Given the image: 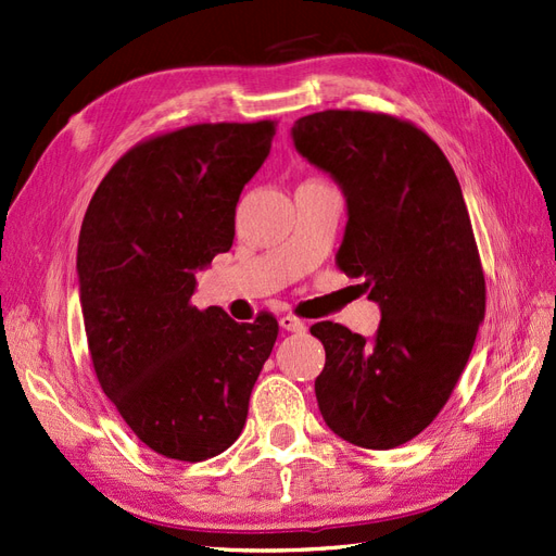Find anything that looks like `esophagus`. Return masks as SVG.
<instances>
[{
	"mask_svg": "<svg viewBox=\"0 0 556 556\" xmlns=\"http://www.w3.org/2000/svg\"><path fill=\"white\" fill-rule=\"evenodd\" d=\"M279 326H281L283 330H291V332H305V330H307L305 321H303V319H298V316H293V314L281 316V319H279Z\"/></svg>",
	"mask_w": 556,
	"mask_h": 556,
	"instance_id": "obj_1",
	"label": "esophagus"
}]
</instances>
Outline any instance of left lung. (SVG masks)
<instances>
[{
    "mask_svg": "<svg viewBox=\"0 0 556 556\" xmlns=\"http://www.w3.org/2000/svg\"><path fill=\"white\" fill-rule=\"evenodd\" d=\"M293 141L342 186L349 220L336 265L382 307L372 342L342 324L309 328L326 349L316 401L352 445L401 447L450 401L484 319V269L462 186L431 137L382 111L303 116Z\"/></svg>",
    "mask_w": 556,
    "mask_h": 556,
    "instance_id": "1",
    "label": "left lung"
}]
</instances>
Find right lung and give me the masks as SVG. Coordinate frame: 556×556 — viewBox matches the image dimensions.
<instances>
[{
	"label": "right lung",
	"instance_id": "right-lung-1",
	"mask_svg": "<svg viewBox=\"0 0 556 556\" xmlns=\"http://www.w3.org/2000/svg\"><path fill=\"white\" fill-rule=\"evenodd\" d=\"M277 121L195 123L137 141L94 190L78 235V287L94 375L153 452L195 464L240 438L279 324L198 309L195 269L235 240L244 184Z\"/></svg>",
	"mask_w": 556,
	"mask_h": 556
}]
</instances>
